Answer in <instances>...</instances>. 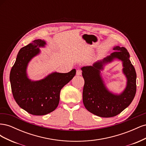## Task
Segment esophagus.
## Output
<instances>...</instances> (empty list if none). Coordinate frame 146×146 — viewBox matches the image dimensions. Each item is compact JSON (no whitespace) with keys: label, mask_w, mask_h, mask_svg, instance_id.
<instances>
[{"label":"esophagus","mask_w":146,"mask_h":146,"mask_svg":"<svg viewBox=\"0 0 146 146\" xmlns=\"http://www.w3.org/2000/svg\"><path fill=\"white\" fill-rule=\"evenodd\" d=\"M76 75H77V76H81V75H82V70H77Z\"/></svg>","instance_id":"obj_1"}]
</instances>
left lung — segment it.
Returning <instances> with one entry per match:
<instances>
[{
	"label": "left lung",
	"instance_id": "obj_1",
	"mask_svg": "<svg viewBox=\"0 0 146 146\" xmlns=\"http://www.w3.org/2000/svg\"><path fill=\"white\" fill-rule=\"evenodd\" d=\"M115 52L98 60L92 66L81 68L85 80L83 90V102L88 111L102 117L115 116L129 106L133 100L136 91V74L130 60V54L125 47L114 46ZM114 60H121L123 73L127 82L126 88L120 94L110 91L101 76L104 66Z\"/></svg>",
	"mask_w": 146,
	"mask_h": 146
}]
</instances>
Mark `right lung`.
<instances>
[{
    "instance_id": "obj_1",
    "label": "right lung",
    "mask_w": 146,
    "mask_h": 146,
    "mask_svg": "<svg viewBox=\"0 0 146 146\" xmlns=\"http://www.w3.org/2000/svg\"><path fill=\"white\" fill-rule=\"evenodd\" d=\"M46 45V41L38 39L21 48L10 74L12 93L16 103L25 111L36 116L54 111L59 104L61 90L76 73L75 69L68 73L53 72L41 80H31L27 74L29 63L41 54L40 48Z\"/></svg>"
}]
</instances>
